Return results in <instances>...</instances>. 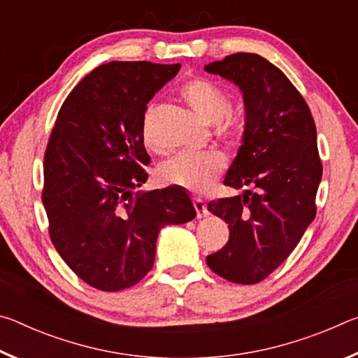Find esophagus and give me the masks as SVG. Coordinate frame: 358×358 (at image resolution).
Wrapping results in <instances>:
<instances>
[{
  "mask_svg": "<svg viewBox=\"0 0 358 358\" xmlns=\"http://www.w3.org/2000/svg\"><path fill=\"white\" fill-rule=\"evenodd\" d=\"M192 205L194 208H196V213H197V217H203L208 215V210H207V203H205L202 199H194L192 201Z\"/></svg>",
  "mask_w": 358,
  "mask_h": 358,
  "instance_id": "obj_1",
  "label": "esophagus"
}]
</instances>
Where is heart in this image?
<instances>
[{
	"mask_svg": "<svg viewBox=\"0 0 358 358\" xmlns=\"http://www.w3.org/2000/svg\"><path fill=\"white\" fill-rule=\"evenodd\" d=\"M180 94L199 117L211 124L220 123L232 107L230 96L216 83L202 77L187 80L181 87ZM155 113L156 106L150 104L142 120L141 131L147 145H153L150 123ZM221 136L229 145L237 142L238 129L234 121H224L221 124ZM224 167H226V161L217 153H180L159 167V178L166 185L183 187L192 194H203L220 178Z\"/></svg>",
	"mask_w": 358,
	"mask_h": 358,
	"instance_id": "b5f03b06",
	"label": "heart"
}]
</instances>
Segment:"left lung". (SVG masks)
Returning a JSON list of instances; mask_svg holds the SVG:
<instances>
[{"label": "left lung", "mask_w": 358, "mask_h": 358, "mask_svg": "<svg viewBox=\"0 0 358 358\" xmlns=\"http://www.w3.org/2000/svg\"><path fill=\"white\" fill-rule=\"evenodd\" d=\"M205 69L243 92V145L224 185L251 187L243 196L208 202L230 234L207 264L230 282L257 284L290 256L316 217L322 178L316 124L292 82L256 53H232Z\"/></svg>", "instance_id": "8db88e82"}]
</instances>
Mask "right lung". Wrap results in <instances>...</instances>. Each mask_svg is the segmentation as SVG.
I'll use <instances>...</instances> for the list:
<instances>
[{
  "mask_svg": "<svg viewBox=\"0 0 358 358\" xmlns=\"http://www.w3.org/2000/svg\"><path fill=\"white\" fill-rule=\"evenodd\" d=\"M181 64L110 62L78 82L59 108L44 155L48 235L90 286L117 292L155 264L161 227L196 217L178 186L137 192L148 180L142 120Z\"/></svg>",
  "mask_w": 358,
  "mask_h": 358,
  "instance_id": "1",
  "label": "right lung"
}]
</instances>
